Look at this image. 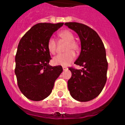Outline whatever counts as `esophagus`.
<instances>
[{
    "mask_svg": "<svg viewBox=\"0 0 125 125\" xmlns=\"http://www.w3.org/2000/svg\"><path fill=\"white\" fill-rule=\"evenodd\" d=\"M62 69H63V71H67L68 69V68L66 66H62Z\"/></svg>",
    "mask_w": 125,
    "mask_h": 125,
    "instance_id": "34e87169",
    "label": "esophagus"
}]
</instances>
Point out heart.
<instances>
[{
  "mask_svg": "<svg viewBox=\"0 0 125 125\" xmlns=\"http://www.w3.org/2000/svg\"><path fill=\"white\" fill-rule=\"evenodd\" d=\"M58 36L61 39L67 42L65 48L66 52L64 54H61L55 56L53 58L52 62L55 65L66 66L70 64L75 58L74 52H78L79 49V45L74 41V36L70 31L67 29L62 30L58 34ZM47 47L49 52L54 54L56 52V42L53 38H50L47 42Z\"/></svg>",
  "mask_w": 125,
  "mask_h": 125,
  "instance_id": "b5f03b06",
  "label": "heart"
}]
</instances>
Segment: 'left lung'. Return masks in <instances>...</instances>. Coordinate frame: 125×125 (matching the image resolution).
Segmentation results:
<instances>
[{
    "label": "left lung",
    "instance_id": "1",
    "mask_svg": "<svg viewBox=\"0 0 125 125\" xmlns=\"http://www.w3.org/2000/svg\"><path fill=\"white\" fill-rule=\"evenodd\" d=\"M80 39L81 50L74 64L82 69L69 68L72 73L68 86L71 96L77 101L86 102L96 98L106 82L108 62L103 43L96 32L83 24L66 22Z\"/></svg>",
    "mask_w": 125,
    "mask_h": 125
}]
</instances>
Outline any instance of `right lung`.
<instances>
[{"label": "right lung", "mask_w": 125, "mask_h": 125, "mask_svg": "<svg viewBox=\"0 0 125 125\" xmlns=\"http://www.w3.org/2000/svg\"><path fill=\"white\" fill-rule=\"evenodd\" d=\"M64 23H39L25 33L15 55V74L22 93L32 101L49 96L55 81L62 72L61 66L49 64L51 59L47 42Z\"/></svg>", "instance_id": "right-lung-1"}]
</instances>
